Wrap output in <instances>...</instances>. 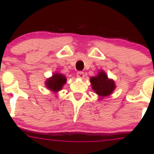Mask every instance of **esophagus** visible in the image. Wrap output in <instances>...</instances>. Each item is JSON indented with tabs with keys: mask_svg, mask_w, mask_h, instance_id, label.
Wrapping results in <instances>:
<instances>
[{
	"mask_svg": "<svg viewBox=\"0 0 154 154\" xmlns=\"http://www.w3.org/2000/svg\"><path fill=\"white\" fill-rule=\"evenodd\" d=\"M77 77H79V78H81V79H83L85 77V74H84V72H78L77 73Z\"/></svg>",
	"mask_w": 154,
	"mask_h": 154,
	"instance_id": "obj_1",
	"label": "esophagus"
}]
</instances>
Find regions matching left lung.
<instances>
[{
    "label": "left lung",
    "instance_id": "1",
    "mask_svg": "<svg viewBox=\"0 0 154 154\" xmlns=\"http://www.w3.org/2000/svg\"><path fill=\"white\" fill-rule=\"evenodd\" d=\"M91 83L93 91L100 97L111 95L116 88L114 81L108 78L106 74L100 70L96 77H91Z\"/></svg>",
    "mask_w": 154,
    "mask_h": 154
}]
</instances>
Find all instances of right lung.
Returning <instances> with one entry per match:
<instances>
[{
  "instance_id": "right-lung-1",
  "label": "right lung",
  "mask_w": 154,
  "mask_h": 154,
  "mask_svg": "<svg viewBox=\"0 0 154 154\" xmlns=\"http://www.w3.org/2000/svg\"><path fill=\"white\" fill-rule=\"evenodd\" d=\"M66 82V78L62 74L54 73L50 78L47 79L45 85L47 88L54 93H57L62 89L63 85Z\"/></svg>"
}]
</instances>
